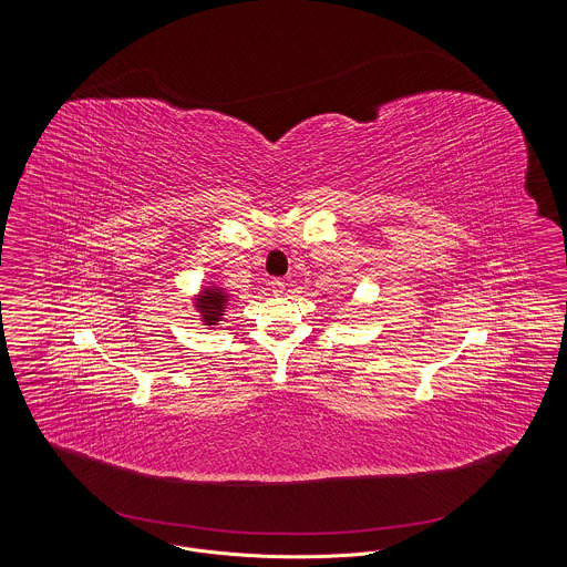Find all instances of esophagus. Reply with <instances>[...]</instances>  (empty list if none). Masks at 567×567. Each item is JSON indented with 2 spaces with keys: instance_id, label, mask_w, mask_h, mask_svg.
Segmentation results:
<instances>
[{
  "instance_id": "34e87169",
  "label": "esophagus",
  "mask_w": 567,
  "mask_h": 567,
  "mask_svg": "<svg viewBox=\"0 0 567 567\" xmlns=\"http://www.w3.org/2000/svg\"><path fill=\"white\" fill-rule=\"evenodd\" d=\"M270 287L274 296H282L285 293V282L282 280H271Z\"/></svg>"
}]
</instances>
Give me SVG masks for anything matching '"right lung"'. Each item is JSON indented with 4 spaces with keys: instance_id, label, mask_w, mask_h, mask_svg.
<instances>
[{
    "instance_id": "add662e5",
    "label": "right lung",
    "mask_w": 567,
    "mask_h": 567,
    "mask_svg": "<svg viewBox=\"0 0 567 567\" xmlns=\"http://www.w3.org/2000/svg\"><path fill=\"white\" fill-rule=\"evenodd\" d=\"M229 297H231V293L225 287L215 285V282H206L202 287V291L193 297V308L199 315V321L206 324L208 329H213L215 324L220 323L225 312H227Z\"/></svg>"
}]
</instances>
